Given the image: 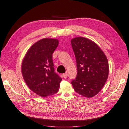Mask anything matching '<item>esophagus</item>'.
<instances>
[{
  "label": "esophagus",
  "mask_w": 129,
  "mask_h": 129,
  "mask_svg": "<svg viewBox=\"0 0 129 129\" xmlns=\"http://www.w3.org/2000/svg\"><path fill=\"white\" fill-rule=\"evenodd\" d=\"M62 76H63V78H67V74L66 73H65V74H62Z\"/></svg>",
  "instance_id": "obj_1"
}]
</instances>
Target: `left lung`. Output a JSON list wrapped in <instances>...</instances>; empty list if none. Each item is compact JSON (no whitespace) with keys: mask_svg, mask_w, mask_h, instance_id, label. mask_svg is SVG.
<instances>
[{"mask_svg":"<svg viewBox=\"0 0 129 129\" xmlns=\"http://www.w3.org/2000/svg\"><path fill=\"white\" fill-rule=\"evenodd\" d=\"M77 76L71 82L74 89L80 95L91 98L105 85L109 74V64L104 52L96 43L85 37L72 39Z\"/></svg>","mask_w":129,"mask_h":129,"instance_id":"8db88e82","label":"left lung"}]
</instances>
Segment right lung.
Wrapping results in <instances>:
<instances>
[{
    "label": "right lung",
    "instance_id": "right-lung-1",
    "mask_svg": "<svg viewBox=\"0 0 129 129\" xmlns=\"http://www.w3.org/2000/svg\"><path fill=\"white\" fill-rule=\"evenodd\" d=\"M58 40L43 38L28 50L22 60L21 72L31 91L41 97L53 95L58 91L62 79L54 68L52 55Z\"/></svg>",
    "mask_w": 129,
    "mask_h": 129
}]
</instances>
